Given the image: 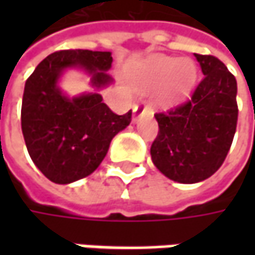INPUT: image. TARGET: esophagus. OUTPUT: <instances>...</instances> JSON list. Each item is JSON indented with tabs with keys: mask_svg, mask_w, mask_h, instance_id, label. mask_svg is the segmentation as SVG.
<instances>
[{
	"mask_svg": "<svg viewBox=\"0 0 255 255\" xmlns=\"http://www.w3.org/2000/svg\"><path fill=\"white\" fill-rule=\"evenodd\" d=\"M152 112V108L149 106V105H146L144 102L139 103V105H136L134 108H133V119H136L139 115H142V113H150Z\"/></svg>",
	"mask_w": 255,
	"mask_h": 255,
	"instance_id": "1",
	"label": "esophagus"
}]
</instances>
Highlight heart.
Instances as JSON below:
<instances>
[{
    "label": "heart",
    "instance_id": "b5f03b06",
    "mask_svg": "<svg viewBox=\"0 0 255 255\" xmlns=\"http://www.w3.org/2000/svg\"><path fill=\"white\" fill-rule=\"evenodd\" d=\"M196 66L190 61L177 58H154L146 69L143 84L159 85L170 81L169 88L163 92L162 101L171 103L189 92L196 81Z\"/></svg>",
    "mask_w": 255,
    "mask_h": 255
}]
</instances>
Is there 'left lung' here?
I'll use <instances>...</instances> for the list:
<instances>
[{
	"instance_id": "8db88e82",
	"label": "left lung",
	"mask_w": 255,
	"mask_h": 255,
	"mask_svg": "<svg viewBox=\"0 0 255 255\" xmlns=\"http://www.w3.org/2000/svg\"><path fill=\"white\" fill-rule=\"evenodd\" d=\"M203 79L190 99L154 113L159 132L150 154L166 177L199 183L220 169L237 128V81L219 58L194 54Z\"/></svg>"
}]
</instances>
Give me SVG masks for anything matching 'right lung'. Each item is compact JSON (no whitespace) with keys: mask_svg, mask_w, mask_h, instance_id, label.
<instances>
[{"mask_svg":"<svg viewBox=\"0 0 255 255\" xmlns=\"http://www.w3.org/2000/svg\"><path fill=\"white\" fill-rule=\"evenodd\" d=\"M111 52L64 49L48 55L25 82L21 128L35 166L58 184L84 179L98 169L111 140L132 121V111L113 113L99 93L69 99L58 88L66 68L79 66L92 75L95 88L112 82L106 71Z\"/></svg>","mask_w":255,"mask_h":255,"instance_id":"right-lung-1","label":"right lung"}]
</instances>
